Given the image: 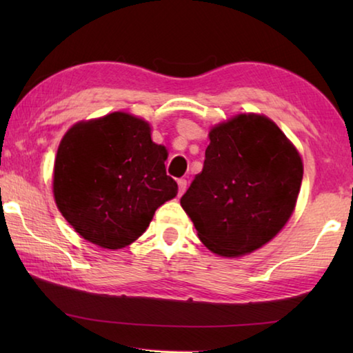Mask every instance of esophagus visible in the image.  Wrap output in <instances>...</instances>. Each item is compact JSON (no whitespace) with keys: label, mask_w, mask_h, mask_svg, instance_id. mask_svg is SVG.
<instances>
[{"label":"esophagus","mask_w":353,"mask_h":353,"mask_svg":"<svg viewBox=\"0 0 353 353\" xmlns=\"http://www.w3.org/2000/svg\"><path fill=\"white\" fill-rule=\"evenodd\" d=\"M177 185H179V194L182 196L185 193V190H187V181H185V179H179Z\"/></svg>","instance_id":"obj_1"}]
</instances>
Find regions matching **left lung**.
I'll list each match as a JSON object with an SVG mask.
<instances>
[{"label": "left lung", "mask_w": 353, "mask_h": 353, "mask_svg": "<svg viewBox=\"0 0 353 353\" xmlns=\"http://www.w3.org/2000/svg\"><path fill=\"white\" fill-rule=\"evenodd\" d=\"M208 137L204 168L181 205L212 252L250 254L271 241L294 212L302 159L277 124L256 113L216 124Z\"/></svg>", "instance_id": "left-lung-1"}]
</instances>
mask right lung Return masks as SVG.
Instances as JSON below:
<instances>
[{"instance_id": "add662e5", "label": "right lung", "mask_w": 353, "mask_h": 353, "mask_svg": "<svg viewBox=\"0 0 353 353\" xmlns=\"http://www.w3.org/2000/svg\"><path fill=\"white\" fill-rule=\"evenodd\" d=\"M168 151L145 119L113 112L76 123L59 145L52 191L57 208L87 241L104 249L134 243L157 208L176 198Z\"/></svg>"}]
</instances>
